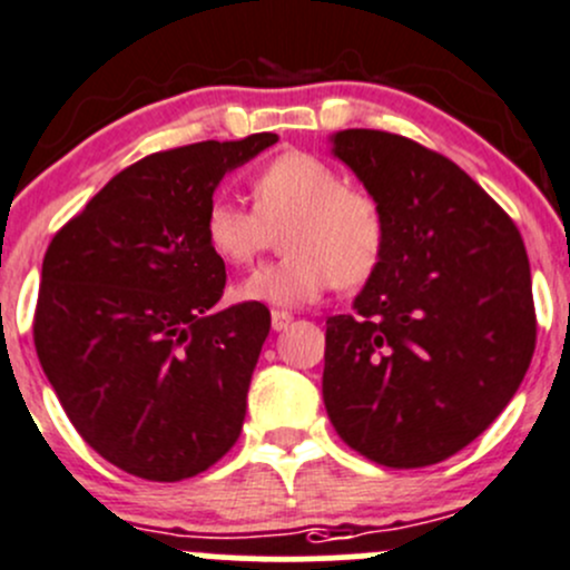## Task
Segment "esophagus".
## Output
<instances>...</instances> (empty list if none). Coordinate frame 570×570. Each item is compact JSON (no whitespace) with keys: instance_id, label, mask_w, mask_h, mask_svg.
I'll use <instances>...</instances> for the list:
<instances>
[{"instance_id":"34e87169","label":"esophagus","mask_w":570,"mask_h":570,"mask_svg":"<svg viewBox=\"0 0 570 570\" xmlns=\"http://www.w3.org/2000/svg\"><path fill=\"white\" fill-rule=\"evenodd\" d=\"M269 322H273V331H286V327L292 325V314L273 312V317H269Z\"/></svg>"}]
</instances>
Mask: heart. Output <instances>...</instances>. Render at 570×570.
I'll use <instances>...</instances> for the list:
<instances>
[{"instance_id": "obj_1", "label": "heart", "mask_w": 570, "mask_h": 570, "mask_svg": "<svg viewBox=\"0 0 570 570\" xmlns=\"http://www.w3.org/2000/svg\"><path fill=\"white\" fill-rule=\"evenodd\" d=\"M253 209L232 198L206 206L204 234L212 253L248 267L278 232L286 253L253 273L239 295L273 306H303L333 284L353 289L375 275L386 248V223L375 198L344 187L325 159L286 151L250 178Z\"/></svg>"}]
</instances>
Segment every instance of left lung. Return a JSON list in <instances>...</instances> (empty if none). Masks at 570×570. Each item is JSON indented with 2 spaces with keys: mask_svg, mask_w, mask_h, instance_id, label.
<instances>
[{
  "mask_svg": "<svg viewBox=\"0 0 570 570\" xmlns=\"http://www.w3.org/2000/svg\"><path fill=\"white\" fill-rule=\"evenodd\" d=\"M331 142L381 206L386 248L353 314L327 317L325 411L370 461H446L504 411L530 370L524 243L452 159L377 129H344Z\"/></svg>",
  "mask_w": 570,
  "mask_h": 570,
  "instance_id": "8db88e82",
  "label": "left lung"
}]
</instances>
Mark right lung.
<instances>
[{
  "mask_svg": "<svg viewBox=\"0 0 570 570\" xmlns=\"http://www.w3.org/2000/svg\"><path fill=\"white\" fill-rule=\"evenodd\" d=\"M273 142L262 131L151 154L49 243L38 361L77 433L126 474L187 480L237 444L269 312H217L226 264L204 215L220 178Z\"/></svg>",
  "mask_w": 570,
  "mask_h": 570,
  "instance_id": "obj_1",
  "label": "right lung"
}]
</instances>
